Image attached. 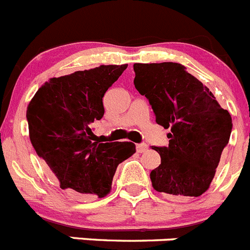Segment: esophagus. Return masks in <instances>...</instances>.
Segmentation results:
<instances>
[{
	"label": "esophagus",
	"mask_w": 250,
	"mask_h": 250,
	"mask_svg": "<svg viewBox=\"0 0 250 250\" xmlns=\"http://www.w3.org/2000/svg\"><path fill=\"white\" fill-rule=\"evenodd\" d=\"M147 149H148V145H146V143H138V145H137V150H138L139 153L146 152Z\"/></svg>",
	"instance_id": "obj_1"
}]
</instances>
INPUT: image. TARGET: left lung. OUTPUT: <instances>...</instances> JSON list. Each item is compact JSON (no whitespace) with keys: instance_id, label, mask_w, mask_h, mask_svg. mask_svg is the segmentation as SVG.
I'll return each mask as SVG.
<instances>
[{"instance_id":"obj_1","label":"left lung","mask_w":250,"mask_h":250,"mask_svg":"<svg viewBox=\"0 0 250 250\" xmlns=\"http://www.w3.org/2000/svg\"><path fill=\"white\" fill-rule=\"evenodd\" d=\"M134 87L149 102L156 122L170 129L167 147H153L161 164L153 188L173 198L199 197L209 188L231 133V117L201 81L174 62L134 63Z\"/></svg>"}]
</instances>
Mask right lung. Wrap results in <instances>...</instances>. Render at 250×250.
<instances>
[{
    "label": "right lung",
    "instance_id": "obj_1",
    "mask_svg": "<svg viewBox=\"0 0 250 250\" xmlns=\"http://www.w3.org/2000/svg\"><path fill=\"white\" fill-rule=\"evenodd\" d=\"M125 68L108 64L51 78L27 107L37 156L71 194L105 197L118 164L136 153L130 142H92V123L104 114L103 96Z\"/></svg>",
    "mask_w": 250,
    "mask_h": 250
}]
</instances>
